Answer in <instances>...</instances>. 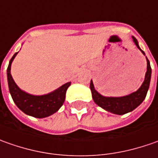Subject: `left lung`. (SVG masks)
Wrapping results in <instances>:
<instances>
[{"mask_svg": "<svg viewBox=\"0 0 158 158\" xmlns=\"http://www.w3.org/2000/svg\"><path fill=\"white\" fill-rule=\"evenodd\" d=\"M133 40L137 48L140 49L138 42L135 36H133ZM140 51L144 54L143 51H142L141 49H140ZM150 77H151V67H150V61L147 58V72L145 74V79H144L143 85H141V87L136 92H135L129 95L124 96V97H117V98L104 97V96L101 95L94 89L93 81L91 80L90 88H91V92H92L93 99L98 106L104 108L106 111L115 114H120V115L127 114L128 112L133 111L135 108H136L143 101L146 97V94H147L149 86H150Z\"/></svg>", "mask_w": 158, "mask_h": 158, "instance_id": "1", "label": "left lung"}]
</instances>
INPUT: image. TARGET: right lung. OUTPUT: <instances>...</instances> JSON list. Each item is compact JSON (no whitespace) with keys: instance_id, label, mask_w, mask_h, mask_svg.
Instances as JSON below:
<instances>
[{"instance_id":"add662e5","label":"right lung","mask_w":158,"mask_h":158,"mask_svg":"<svg viewBox=\"0 0 158 158\" xmlns=\"http://www.w3.org/2000/svg\"><path fill=\"white\" fill-rule=\"evenodd\" d=\"M16 54L17 52L15 53L14 56L10 59L7 70L8 88L15 105L26 114L35 118H44L52 115L64 104L65 93L71 85V82L63 85L58 89L45 95L35 96L25 93L16 85L10 73L11 63Z\"/></svg>"}]
</instances>
